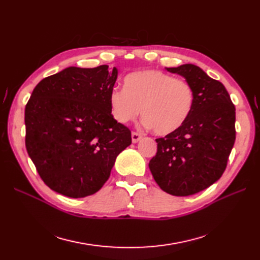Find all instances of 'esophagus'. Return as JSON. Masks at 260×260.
Masks as SVG:
<instances>
[{
  "mask_svg": "<svg viewBox=\"0 0 260 260\" xmlns=\"http://www.w3.org/2000/svg\"><path fill=\"white\" fill-rule=\"evenodd\" d=\"M131 137H132V142H133V143H137V142H139V141L143 138V136L141 135V133L136 132V131H133V132H132Z\"/></svg>",
  "mask_w": 260,
  "mask_h": 260,
  "instance_id": "obj_1",
  "label": "esophagus"
}]
</instances>
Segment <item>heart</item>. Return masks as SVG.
I'll return each mask as SVG.
<instances>
[{
    "mask_svg": "<svg viewBox=\"0 0 260 260\" xmlns=\"http://www.w3.org/2000/svg\"><path fill=\"white\" fill-rule=\"evenodd\" d=\"M124 89L109 94L112 114L120 123L135 121L142 114L146 127L157 136L174 135L187 122L195 105L193 85L155 69L124 78Z\"/></svg>",
    "mask_w": 260,
    "mask_h": 260,
    "instance_id": "1",
    "label": "heart"
}]
</instances>
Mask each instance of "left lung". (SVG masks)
I'll return each instance as SVG.
<instances>
[{"label": "left lung", "mask_w": 260, "mask_h": 260, "mask_svg": "<svg viewBox=\"0 0 260 260\" xmlns=\"http://www.w3.org/2000/svg\"><path fill=\"white\" fill-rule=\"evenodd\" d=\"M183 76L195 90L187 122L174 135L156 139L148 167L162 191L188 196L222 176L235 142V107L224 85L192 64L166 68Z\"/></svg>", "instance_id": "left-lung-1"}]
</instances>
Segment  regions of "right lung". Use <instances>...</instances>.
Masks as SVG:
<instances>
[{"label": "right lung", "mask_w": 260, "mask_h": 260, "mask_svg": "<svg viewBox=\"0 0 260 260\" xmlns=\"http://www.w3.org/2000/svg\"><path fill=\"white\" fill-rule=\"evenodd\" d=\"M117 69L68 67L37 84L25 108L26 148L53 191L79 199L96 193L131 131L112 115Z\"/></svg>", "instance_id": "1"}]
</instances>
